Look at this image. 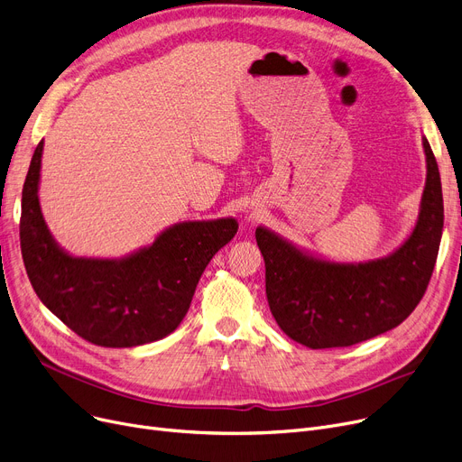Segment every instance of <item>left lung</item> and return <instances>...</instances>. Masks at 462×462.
Segmentation results:
<instances>
[{
	"label": "left lung",
	"mask_w": 462,
	"mask_h": 462,
	"mask_svg": "<svg viewBox=\"0 0 462 462\" xmlns=\"http://www.w3.org/2000/svg\"><path fill=\"white\" fill-rule=\"evenodd\" d=\"M427 180L414 230L387 256L333 262L273 230L258 226L265 262V296L279 328L296 343L352 346L404 322L421 301L439 256L444 199L439 164L423 136Z\"/></svg>",
	"instance_id": "obj_1"
}]
</instances>
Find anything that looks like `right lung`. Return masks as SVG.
I'll return each instance as SVG.
<instances>
[{"label":"right lung","instance_id":"right-lung-1","mask_svg":"<svg viewBox=\"0 0 462 462\" xmlns=\"http://www.w3.org/2000/svg\"><path fill=\"white\" fill-rule=\"evenodd\" d=\"M39 142L22 189L20 247L44 307L86 341L106 348L148 345L172 333L209 260L237 232L234 217L183 221L121 258L69 254L48 230L39 202Z\"/></svg>","mask_w":462,"mask_h":462}]
</instances>
